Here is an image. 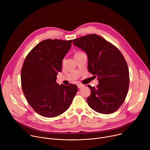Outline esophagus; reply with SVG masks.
I'll use <instances>...</instances> for the list:
<instances>
[{
  "instance_id": "1",
  "label": "esophagus",
  "mask_w": 150,
  "mask_h": 150,
  "mask_svg": "<svg viewBox=\"0 0 150 150\" xmlns=\"http://www.w3.org/2000/svg\"><path fill=\"white\" fill-rule=\"evenodd\" d=\"M82 87H83V85L81 84V83H78V88H81Z\"/></svg>"
}]
</instances>
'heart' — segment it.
<instances>
[{
    "instance_id": "b5f03b06",
    "label": "heart",
    "mask_w": 150,
    "mask_h": 150,
    "mask_svg": "<svg viewBox=\"0 0 150 150\" xmlns=\"http://www.w3.org/2000/svg\"><path fill=\"white\" fill-rule=\"evenodd\" d=\"M81 52H76V53H75V54H78V53H79Z\"/></svg>"
}]
</instances>
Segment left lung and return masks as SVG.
<instances>
[{
  "mask_svg": "<svg viewBox=\"0 0 150 150\" xmlns=\"http://www.w3.org/2000/svg\"><path fill=\"white\" fill-rule=\"evenodd\" d=\"M73 44L86 52L88 72L97 75L99 81L96 87L88 85L91 90L88 104L100 113H114L129 89V69L123 56L111 42L95 34L75 38Z\"/></svg>",
  "mask_w": 150,
  "mask_h": 150,
  "instance_id": "obj_1",
  "label": "left lung"
}]
</instances>
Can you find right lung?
Masks as SVG:
<instances>
[{"instance_id": "obj_1", "label": "right lung", "mask_w": 150, "mask_h": 150, "mask_svg": "<svg viewBox=\"0 0 150 150\" xmlns=\"http://www.w3.org/2000/svg\"><path fill=\"white\" fill-rule=\"evenodd\" d=\"M72 40L47 39L37 44L27 54L21 69V87L34 110L40 115L53 117L65 112L78 91L76 85L56 82L62 60Z\"/></svg>"}]
</instances>
